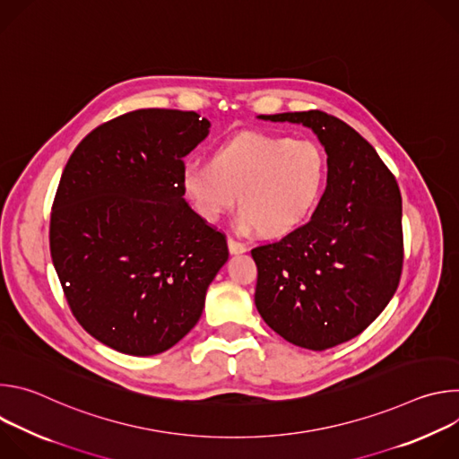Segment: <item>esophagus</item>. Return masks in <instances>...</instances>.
<instances>
[{"instance_id":"obj_1","label":"esophagus","mask_w":459,"mask_h":459,"mask_svg":"<svg viewBox=\"0 0 459 459\" xmlns=\"http://www.w3.org/2000/svg\"><path fill=\"white\" fill-rule=\"evenodd\" d=\"M229 252L230 254H243L245 250H247V247L243 245V243H239V241H236V239H232V238H229Z\"/></svg>"}]
</instances>
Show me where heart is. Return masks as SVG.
<instances>
[{
	"label": "heart",
	"instance_id": "heart-1",
	"mask_svg": "<svg viewBox=\"0 0 459 459\" xmlns=\"http://www.w3.org/2000/svg\"><path fill=\"white\" fill-rule=\"evenodd\" d=\"M329 161L319 143L245 133L218 145L211 161H188L181 188L192 209L209 223L236 205L239 230L278 239L296 232L317 209Z\"/></svg>",
	"mask_w": 459,
	"mask_h": 459
}]
</instances>
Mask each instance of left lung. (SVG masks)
<instances>
[{"label": "left lung", "instance_id": "8db88e82", "mask_svg": "<svg viewBox=\"0 0 459 459\" xmlns=\"http://www.w3.org/2000/svg\"><path fill=\"white\" fill-rule=\"evenodd\" d=\"M257 117L308 126L326 152L329 181L307 225L252 248L254 303L289 343L331 349L361 334L398 289L400 186L374 147L334 116L308 110Z\"/></svg>", "mask_w": 459, "mask_h": 459}]
</instances>
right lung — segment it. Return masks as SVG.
Segmentation results:
<instances>
[{
    "instance_id": "1",
    "label": "right lung",
    "mask_w": 459,
    "mask_h": 459,
    "mask_svg": "<svg viewBox=\"0 0 459 459\" xmlns=\"http://www.w3.org/2000/svg\"><path fill=\"white\" fill-rule=\"evenodd\" d=\"M195 112L142 108L76 147L50 214V255L83 329L130 356L174 347L229 259L225 236L183 198V158L209 134Z\"/></svg>"
}]
</instances>
